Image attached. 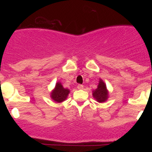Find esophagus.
I'll use <instances>...</instances> for the list:
<instances>
[{
  "label": "esophagus",
  "mask_w": 152,
  "mask_h": 152,
  "mask_svg": "<svg viewBox=\"0 0 152 152\" xmlns=\"http://www.w3.org/2000/svg\"><path fill=\"white\" fill-rule=\"evenodd\" d=\"M77 88L79 89V90H82V89L84 88V86L82 85H80V84H79V85H77Z\"/></svg>",
  "instance_id": "1"
}]
</instances>
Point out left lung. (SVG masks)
Listing matches in <instances>:
<instances>
[{"label":"left lung","mask_w":152,"mask_h":152,"mask_svg":"<svg viewBox=\"0 0 152 152\" xmlns=\"http://www.w3.org/2000/svg\"><path fill=\"white\" fill-rule=\"evenodd\" d=\"M93 96L95 99L99 102H105L108 97V92L107 90V87H106L104 82L102 80L99 81L98 88L94 90L93 93Z\"/></svg>","instance_id":"left-lung-1"}]
</instances>
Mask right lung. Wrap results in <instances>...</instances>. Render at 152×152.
I'll return each instance as SVG.
<instances>
[{"instance_id": "obj_1", "label": "right lung", "mask_w": 152, "mask_h": 152, "mask_svg": "<svg viewBox=\"0 0 152 152\" xmlns=\"http://www.w3.org/2000/svg\"><path fill=\"white\" fill-rule=\"evenodd\" d=\"M69 92H70L69 90L64 88L62 85H61V83L58 82V83H56L53 91L51 93V98L55 102L59 103V102H63L66 99Z\"/></svg>"}]
</instances>
